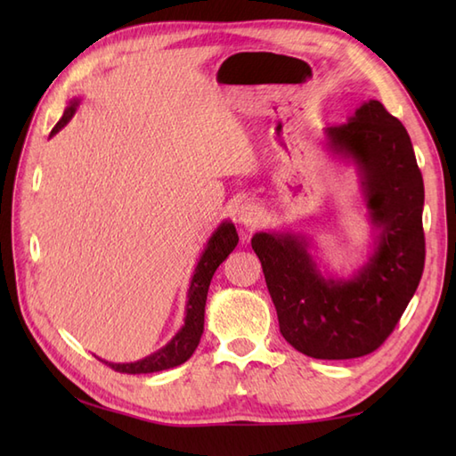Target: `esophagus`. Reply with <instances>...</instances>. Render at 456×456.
<instances>
[{"instance_id": "34e87169", "label": "esophagus", "mask_w": 456, "mask_h": 456, "mask_svg": "<svg viewBox=\"0 0 456 456\" xmlns=\"http://www.w3.org/2000/svg\"><path fill=\"white\" fill-rule=\"evenodd\" d=\"M237 219H239L240 225L250 227V229L256 227V223H258L256 206H253V203H243V206L237 209Z\"/></svg>"}]
</instances>
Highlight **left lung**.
<instances>
[{
    "label": "left lung",
    "mask_w": 456,
    "mask_h": 456,
    "mask_svg": "<svg viewBox=\"0 0 456 456\" xmlns=\"http://www.w3.org/2000/svg\"><path fill=\"white\" fill-rule=\"evenodd\" d=\"M327 147L351 159L376 227L370 260L348 278H325L304 237L256 233L280 333L296 351L325 361L374 353L408 307L425 265L423 178L410 134L376 100L325 129Z\"/></svg>",
    "instance_id": "obj_1"
}]
</instances>
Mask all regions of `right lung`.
<instances>
[{"mask_svg":"<svg viewBox=\"0 0 456 456\" xmlns=\"http://www.w3.org/2000/svg\"><path fill=\"white\" fill-rule=\"evenodd\" d=\"M80 100L74 98L68 108L64 110V115L54 125L51 131V137L61 131L64 125L72 119L76 113ZM239 243V235L235 231V225L231 221H223L217 227L216 233H213L208 240V247L203 250L200 263L196 266V273L191 276L190 289H188V304H186V319H183V325L180 331L172 337V341L162 346L160 351L144 356L142 361L137 362H127V364H118V362H105L111 366L115 372H125V374H151V372H160L168 370V368L178 366L186 362L188 358L196 351L200 345V338L203 333V314H206V299H208V289L213 274H216L217 266L225 260L233 248Z\"/></svg>","mask_w":456,"mask_h":456,"instance_id":"obj_1","label":"right lung"}]
</instances>
